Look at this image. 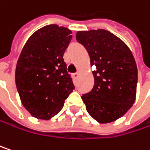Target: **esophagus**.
<instances>
[{"mask_svg": "<svg viewBox=\"0 0 150 150\" xmlns=\"http://www.w3.org/2000/svg\"><path fill=\"white\" fill-rule=\"evenodd\" d=\"M79 74H80V72H79V71H77L76 73H74V74H73V77H74V78H77V77H78V75H79Z\"/></svg>", "mask_w": 150, "mask_h": 150, "instance_id": "obj_1", "label": "esophagus"}]
</instances>
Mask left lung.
<instances>
[{"label": "left lung", "instance_id": "1", "mask_svg": "<svg viewBox=\"0 0 150 150\" xmlns=\"http://www.w3.org/2000/svg\"><path fill=\"white\" fill-rule=\"evenodd\" d=\"M76 40L88 52L94 67L93 89L81 96L90 116L100 124L124 116L136 100L137 68L129 47L112 33L80 31Z\"/></svg>", "mask_w": 150, "mask_h": 150}]
</instances>
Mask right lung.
Wrapping results in <instances>:
<instances>
[{"label": "right lung", "instance_id": "1", "mask_svg": "<svg viewBox=\"0 0 150 150\" xmlns=\"http://www.w3.org/2000/svg\"><path fill=\"white\" fill-rule=\"evenodd\" d=\"M71 33L66 27L48 25L36 31L21 50L15 83L22 105L36 118L57 115L75 89L63 60Z\"/></svg>", "mask_w": 150, "mask_h": 150}]
</instances>
